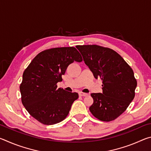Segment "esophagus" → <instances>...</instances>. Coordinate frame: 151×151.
Here are the masks:
<instances>
[{"label":"esophagus","mask_w":151,"mask_h":151,"mask_svg":"<svg viewBox=\"0 0 151 151\" xmlns=\"http://www.w3.org/2000/svg\"><path fill=\"white\" fill-rule=\"evenodd\" d=\"M88 94L87 93H79V96H87Z\"/></svg>","instance_id":"obj_1"}]
</instances>
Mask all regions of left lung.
<instances>
[{
	"label": "left lung",
	"mask_w": 151,
	"mask_h": 151,
	"mask_svg": "<svg viewBox=\"0 0 151 151\" xmlns=\"http://www.w3.org/2000/svg\"><path fill=\"white\" fill-rule=\"evenodd\" d=\"M76 47L94 78L103 81V93L91 94L94 102L89 110L100 121H113L126 111L133 100L137 85L133 70L121 55L111 48L96 45Z\"/></svg>",
	"instance_id": "obj_1"
}]
</instances>
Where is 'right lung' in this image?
Here are the masks:
<instances>
[{
	"label": "right lung",
	"instance_id": "1",
	"mask_svg": "<svg viewBox=\"0 0 151 151\" xmlns=\"http://www.w3.org/2000/svg\"><path fill=\"white\" fill-rule=\"evenodd\" d=\"M74 61H83L76 48H52L39 53L24 70L20 85L22 103L40 123L51 125L63 121L78 98V93L57 85Z\"/></svg>",
	"mask_w": 151,
	"mask_h": 151
}]
</instances>
